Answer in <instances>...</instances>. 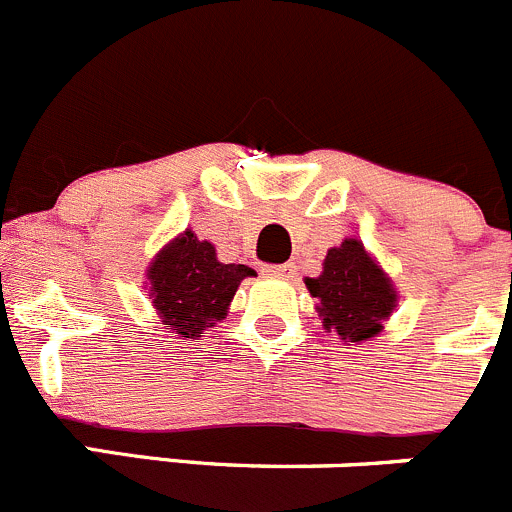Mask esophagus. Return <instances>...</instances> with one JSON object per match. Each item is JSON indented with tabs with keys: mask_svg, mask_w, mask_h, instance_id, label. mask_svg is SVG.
I'll return each instance as SVG.
<instances>
[{
	"mask_svg": "<svg viewBox=\"0 0 512 512\" xmlns=\"http://www.w3.org/2000/svg\"><path fill=\"white\" fill-rule=\"evenodd\" d=\"M262 272H265L267 278H293L295 275V265H267L262 267Z\"/></svg>",
	"mask_w": 512,
	"mask_h": 512,
	"instance_id": "1",
	"label": "esophagus"
}]
</instances>
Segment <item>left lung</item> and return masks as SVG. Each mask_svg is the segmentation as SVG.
<instances>
[{
	"label": "left lung",
	"mask_w": 512,
	"mask_h": 512,
	"mask_svg": "<svg viewBox=\"0 0 512 512\" xmlns=\"http://www.w3.org/2000/svg\"><path fill=\"white\" fill-rule=\"evenodd\" d=\"M305 288L318 298L323 328L338 333L348 346L379 336L396 308L394 283L356 237L331 247L323 272L318 278H305Z\"/></svg>",
	"instance_id": "8db88e82"
}]
</instances>
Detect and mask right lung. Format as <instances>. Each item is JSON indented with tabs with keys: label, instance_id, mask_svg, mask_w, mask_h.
Returning <instances> with one entry per match:
<instances>
[{
	"label": "right lung",
	"instance_id": "1",
	"mask_svg": "<svg viewBox=\"0 0 512 512\" xmlns=\"http://www.w3.org/2000/svg\"><path fill=\"white\" fill-rule=\"evenodd\" d=\"M250 275L252 267L219 262L212 242L199 240L191 229L159 250L146 270L156 315L181 338H199L224 321L234 293Z\"/></svg>",
	"mask_w": 512,
	"mask_h": 512
}]
</instances>
